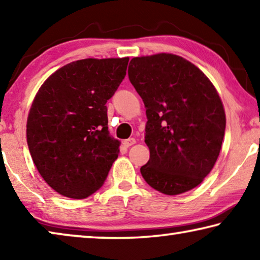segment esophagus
I'll use <instances>...</instances> for the list:
<instances>
[{"label": "esophagus", "mask_w": 260, "mask_h": 260, "mask_svg": "<svg viewBox=\"0 0 260 260\" xmlns=\"http://www.w3.org/2000/svg\"><path fill=\"white\" fill-rule=\"evenodd\" d=\"M135 139H133V138H131V139H127V140H125L124 142H122V144H124V147H126V148H128V147H131V146H133V144H135Z\"/></svg>", "instance_id": "esophagus-1"}]
</instances>
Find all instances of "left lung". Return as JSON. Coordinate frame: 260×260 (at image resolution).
Returning a JSON list of instances; mask_svg holds the SVG:
<instances>
[{
	"label": "left lung",
	"instance_id": "8db88e82",
	"mask_svg": "<svg viewBox=\"0 0 260 260\" xmlns=\"http://www.w3.org/2000/svg\"><path fill=\"white\" fill-rule=\"evenodd\" d=\"M128 78L148 119L144 142L150 158L140 169L143 179L165 195L197 187L213 169L225 135L215 88L199 68L172 54L135 57Z\"/></svg>",
	"mask_w": 260,
	"mask_h": 260
}]
</instances>
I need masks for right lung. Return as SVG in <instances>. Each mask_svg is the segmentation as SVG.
Here are the masks:
<instances>
[{"label": "right lung", "instance_id": "add662e5", "mask_svg": "<svg viewBox=\"0 0 260 260\" xmlns=\"http://www.w3.org/2000/svg\"><path fill=\"white\" fill-rule=\"evenodd\" d=\"M128 57L72 61L39 89L27 119V144L43 180L82 200L103 186L119 153L108 131L107 102L126 76Z\"/></svg>", "mask_w": 260, "mask_h": 260}]
</instances>
